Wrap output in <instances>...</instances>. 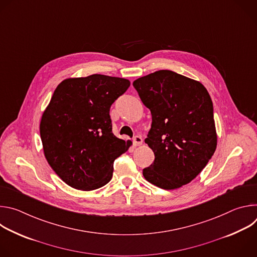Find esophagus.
<instances>
[{
  "label": "esophagus",
  "instance_id": "34e87169",
  "mask_svg": "<svg viewBox=\"0 0 257 257\" xmlns=\"http://www.w3.org/2000/svg\"><path fill=\"white\" fill-rule=\"evenodd\" d=\"M142 142H143V140H142V138H141L140 136H135V137L133 138V144H134L135 146L141 145Z\"/></svg>",
  "mask_w": 257,
  "mask_h": 257
}]
</instances>
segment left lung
<instances>
[{
  "label": "left lung",
  "mask_w": 257,
  "mask_h": 257,
  "mask_svg": "<svg viewBox=\"0 0 257 257\" xmlns=\"http://www.w3.org/2000/svg\"><path fill=\"white\" fill-rule=\"evenodd\" d=\"M153 123L145 143L155 161L143 169L152 184L166 190L191 182L216 149L213 105L199 82L170 70L156 71L133 82Z\"/></svg>",
  "instance_id": "8db88e82"
}]
</instances>
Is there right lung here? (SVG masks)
<instances>
[{
    "instance_id": "1",
    "label": "right lung",
    "mask_w": 257,
    "mask_h": 257,
    "mask_svg": "<svg viewBox=\"0 0 257 257\" xmlns=\"http://www.w3.org/2000/svg\"><path fill=\"white\" fill-rule=\"evenodd\" d=\"M129 86L127 79L93 74L65 79L55 89L41 138L49 165L69 186L90 191L111 181L114 161L132 142L113 134L109 107Z\"/></svg>"
}]
</instances>
